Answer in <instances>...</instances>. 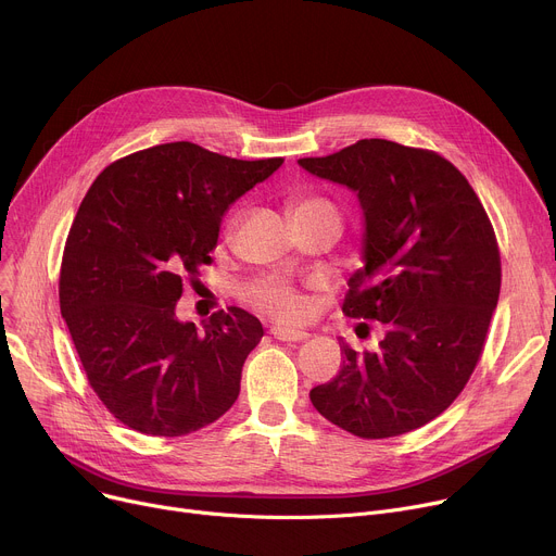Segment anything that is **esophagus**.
<instances>
[{
    "label": "esophagus",
    "instance_id": "34e87169",
    "mask_svg": "<svg viewBox=\"0 0 556 556\" xmlns=\"http://www.w3.org/2000/svg\"><path fill=\"white\" fill-rule=\"evenodd\" d=\"M270 334H273L275 339H279V341H305V339L309 337V334L303 332V330H290V328H279V326L270 328Z\"/></svg>",
    "mask_w": 556,
    "mask_h": 556
}]
</instances>
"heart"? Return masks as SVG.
<instances>
[{
    "mask_svg": "<svg viewBox=\"0 0 556 556\" xmlns=\"http://www.w3.org/2000/svg\"><path fill=\"white\" fill-rule=\"evenodd\" d=\"M292 208V217H305L312 213H337V208L324 200V198H316V195H301L294 198L290 202ZM249 299L251 303H255L260 309L273 314L275 319L279 321H301L305 316V299L286 281L275 279V277H266L255 281L249 288Z\"/></svg>",
    "mask_w": 556,
    "mask_h": 556,
    "instance_id": "1",
    "label": "heart"
}]
</instances>
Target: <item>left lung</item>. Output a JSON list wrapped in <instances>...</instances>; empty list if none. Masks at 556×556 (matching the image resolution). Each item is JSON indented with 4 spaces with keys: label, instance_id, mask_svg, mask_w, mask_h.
Here are the masks:
<instances>
[{
    "label": "left lung",
    "instance_id": "left-lung-1",
    "mask_svg": "<svg viewBox=\"0 0 556 556\" xmlns=\"http://www.w3.org/2000/svg\"><path fill=\"white\" fill-rule=\"evenodd\" d=\"M296 163L356 193L363 268L348 281L343 312L387 328L378 352L339 339L343 367L309 401L358 438L414 431L457 399L484 350L502 286L486 211L442 155L391 140Z\"/></svg>",
    "mask_w": 556,
    "mask_h": 556
}]
</instances>
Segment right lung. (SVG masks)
<instances>
[{"instance_id": "add662e5", "label": "right lung", "mask_w": 556, "mask_h": 556, "mask_svg": "<svg viewBox=\"0 0 556 556\" xmlns=\"http://www.w3.org/2000/svg\"><path fill=\"white\" fill-rule=\"evenodd\" d=\"M283 157L235 161L167 142L110 165L70 228L59 303L92 389L114 418L178 438L224 416L264 328L230 305L180 321L182 281L208 264L228 206L270 178Z\"/></svg>"}]
</instances>
